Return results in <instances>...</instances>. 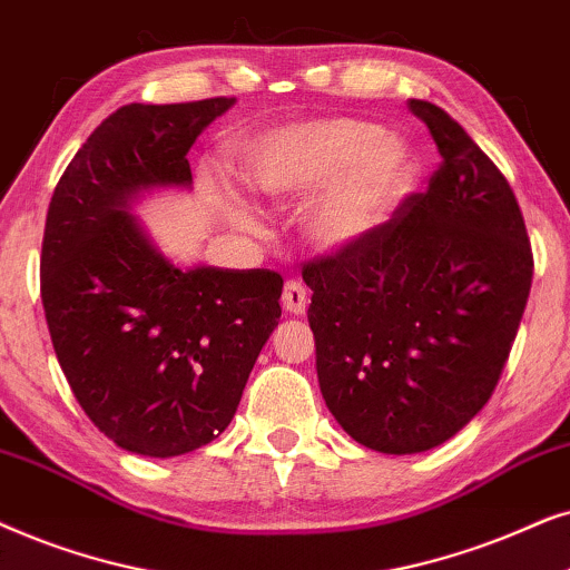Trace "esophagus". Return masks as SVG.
I'll list each match as a JSON object with an SVG mask.
<instances>
[{
    "mask_svg": "<svg viewBox=\"0 0 570 570\" xmlns=\"http://www.w3.org/2000/svg\"><path fill=\"white\" fill-rule=\"evenodd\" d=\"M281 305L289 315H302L307 307V292L299 281H286L284 294H281Z\"/></svg>",
    "mask_w": 570,
    "mask_h": 570,
    "instance_id": "34e87169",
    "label": "esophagus"
}]
</instances>
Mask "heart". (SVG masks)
I'll return each instance as SVG.
<instances>
[{"label":"heart","mask_w":570,"mask_h":570,"mask_svg":"<svg viewBox=\"0 0 570 570\" xmlns=\"http://www.w3.org/2000/svg\"><path fill=\"white\" fill-rule=\"evenodd\" d=\"M239 174L255 195L292 200L307 193V237L323 249L360 245L381 226L412 177V150L399 135L354 117L289 121L249 138ZM234 222L253 229L255 216L224 197Z\"/></svg>","instance_id":"heart-1"}]
</instances>
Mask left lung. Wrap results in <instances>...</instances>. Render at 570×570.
I'll return each instance as SVG.
<instances>
[{"label":"left lung","instance_id":"obj_1","mask_svg":"<svg viewBox=\"0 0 570 570\" xmlns=\"http://www.w3.org/2000/svg\"><path fill=\"white\" fill-rule=\"evenodd\" d=\"M409 109L443 158L428 189L302 271L325 406L356 443L393 456L435 449L488 404L534 273L498 166L440 106Z\"/></svg>","mask_w":570,"mask_h":570}]
</instances>
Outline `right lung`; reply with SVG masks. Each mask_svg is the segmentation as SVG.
Wrapping results in <instances>:
<instances>
[{
  "label": "right lung",
  "mask_w": 570,
  "mask_h": 570,
  "mask_svg": "<svg viewBox=\"0 0 570 570\" xmlns=\"http://www.w3.org/2000/svg\"><path fill=\"white\" fill-rule=\"evenodd\" d=\"M232 106H121L49 203L41 302L57 360L90 422L140 456H181L222 435L281 317L276 271L179 268L130 214L146 193L193 187L189 148Z\"/></svg>",
  "instance_id": "obj_1"
}]
</instances>
